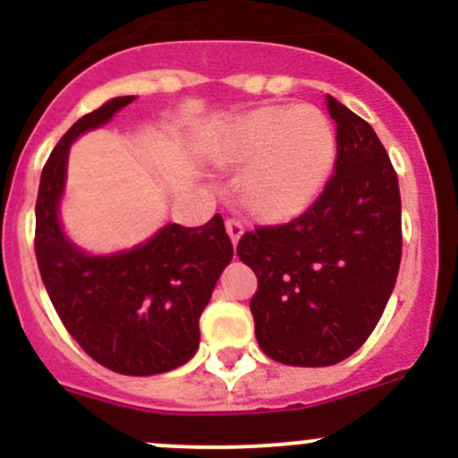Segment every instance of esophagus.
<instances>
[{
  "mask_svg": "<svg viewBox=\"0 0 458 458\" xmlns=\"http://www.w3.org/2000/svg\"><path fill=\"white\" fill-rule=\"evenodd\" d=\"M225 230H228V234H230V239H233V243H237L239 239H242V234H243V224L239 219H228L225 221Z\"/></svg>",
  "mask_w": 458,
  "mask_h": 458,
  "instance_id": "1",
  "label": "esophagus"
}]
</instances>
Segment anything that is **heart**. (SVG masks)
Listing matches in <instances>:
<instances>
[{
    "instance_id": "b5f03b06",
    "label": "heart",
    "mask_w": 458,
    "mask_h": 458,
    "mask_svg": "<svg viewBox=\"0 0 458 458\" xmlns=\"http://www.w3.org/2000/svg\"><path fill=\"white\" fill-rule=\"evenodd\" d=\"M224 157L248 164L242 195L263 219L297 216L317 199L335 164V131L310 106H267L248 113L225 141Z\"/></svg>"
}]
</instances>
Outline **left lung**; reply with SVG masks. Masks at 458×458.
Wrapping results in <instances>:
<instances>
[{
	"mask_svg": "<svg viewBox=\"0 0 458 458\" xmlns=\"http://www.w3.org/2000/svg\"><path fill=\"white\" fill-rule=\"evenodd\" d=\"M336 164L321 195L288 224L257 225L237 255L257 275L259 348L285 366L321 368L357 352L399 275L401 195L370 123L327 97Z\"/></svg>",
	"mask_w": 458,
	"mask_h": 458,
	"instance_id": "8db88e82",
	"label": "left lung"
}]
</instances>
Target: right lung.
I'll use <instances>...</instances> for the list:
<instances>
[{"label":"right lung","mask_w":458,"mask_h":458,"mask_svg":"<svg viewBox=\"0 0 458 458\" xmlns=\"http://www.w3.org/2000/svg\"><path fill=\"white\" fill-rule=\"evenodd\" d=\"M135 97H117L77 119L41 170L35 255L48 297L72 339L108 370L150 377L183 366L199 348V317L233 242L221 215L201 228L170 224L131 252L88 257L59 228L68 148Z\"/></svg>","instance_id":"1"}]
</instances>
